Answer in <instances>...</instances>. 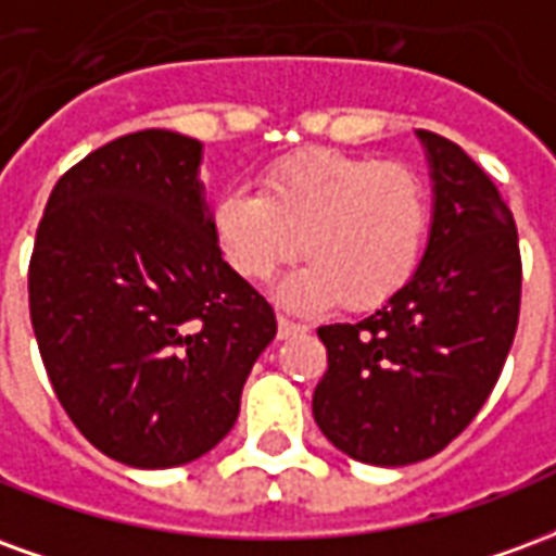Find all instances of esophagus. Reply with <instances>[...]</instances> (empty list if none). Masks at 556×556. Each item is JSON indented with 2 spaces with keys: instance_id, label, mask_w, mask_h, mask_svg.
<instances>
[{
  "instance_id": "1",
  "label": "esophagus",
  "mask_w": 556,
  "mask_h": 556,
  "mask_svg": "<svg viewBox=\"0 0 556 556\" xmlns=\"http://www.w3.org/2000/svg\"><path fill=\"white\" fill-rule=\"evenodd\" d=\"M301 330H303V327H301V325H294V321H289L286 315H279V318H277V337H279V339L298 337Z\"/></svg>"
}]
</instances>
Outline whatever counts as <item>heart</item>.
I'll use <instances>...</instances> for the list:
<instances>
[{"instance_id":"heart-1","label":"heart","mask_w":556,"mask_h":556,"mask_svg":"<svg viewBox=\"0 0 556 556\" xmlns=\"http://www.w3.org/2000/svg\"><path fill=\"white\" fill-rule=\"evenodd\" d=\"M211 231L223 262L247 282H265L301 250L306 265L277 286L286 306L342 301L369 313L417 274L429 193L402 163L315 148L267 166L258 193L238 187L219 195Z\"/></svg>"}]
</instances>
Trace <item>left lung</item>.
I'll list each match as a JSON object with an SVG mask.
<instances>
[{
    "label": "left lung",
    "instance_id": "8db88e82",
    "mask_svg": "<svg viewBox=\"0 0 556 556\" xmlns=\"http://www.w3.org/2000/svg\"><path fill=\"white\" fill-rule=\"evenodd\" d=\"M431 226L417 274L354 325L318 327L327 372L313 417L357 462L402 467L441 453L485 405L513 349L521 255L513 211L462 148L417 130Z\"/></svg>",
    "mask_w": 556,
    "mask_h": 556
}]
</instances>
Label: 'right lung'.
I'll list each match as a JSON object with an SVG mask.
<instances>
[{"instance_id": "add662e5", "label": "right lung", "mask_w": 556, "mask_h": 556, "mask_svg": "<svg viewBox=\"0 0 556 556\" xmlns=\"http://www.w3.org/2000/svg\"><path fill=\"white\" fill-rule=\"evenodd\" d=\"M202 142L139 130L67 169L29 265L41 361L67 417L103 455L178 467L235 426L277 337L270 303L211 231Z\"/></svg>"}]
</instances>
